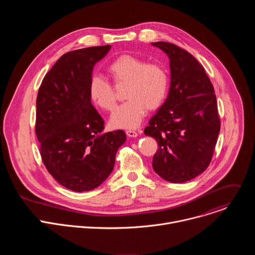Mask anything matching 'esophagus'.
Returning <instances> with one entry per match:
<instances>
[{
    "mask_svg": "<svg viewBox=\"0 0 255 255\" xmlns=\"http://www.w3.org/2000/svg\"><path fill=\"white\" fill-rule=\"evenodd\" d=\"M126 135L128 137H137L138 132L136 130H126Z\"/></svg>",
    "mask_w": 255,
    "mask_h": 255,
    "instance_id": "34e87169",
    "label": "esophagus"
}]
</instances>
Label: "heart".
I'll list each match as a JSON object with an SVG mask.
<instances>
[{
	"label": "heart",
	"instance_id": "obj_1",
	"mask_svg": "<svg viewBox=\"0 0 255 255\" xmlns=\"http://www.w3.org/2000/svg\"><path fill=\"white\" fill-rule=\"evenodd\" d=\"M107 70L116 84L127 85L124 92L127 101L111 115V126L136 128L146 113V108L154 110L163 103L168 90V77L160 64L122 55L109 64ZM89 93L92 101L103 110L112 111L115 108V92L104 78L94 76L90 81Z\"/></svg>",
	"mask_w": 255,
	"mask_h": 255
}]
</instances>
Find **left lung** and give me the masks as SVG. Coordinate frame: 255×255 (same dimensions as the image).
Returning a JSON list of instances; mask_svg holds the SVG:
<instances>
[{"label":"left lung","instance_id":"obj_1","mask_svg":"<svg viewBox=\"0 0 255 255\" xmlns=\"http://www.w3.org/2000/svg\"><path fill=\"white\" fill-rule=\"evenodd\" d=\"M169 58L168 96L144 134L156 139L154 171L169 183H186L205 171L220 132L217 100L203 65L188 51L154 42Z\"/></svg>","mask_w":255,"mask_h":255}]
</instances>
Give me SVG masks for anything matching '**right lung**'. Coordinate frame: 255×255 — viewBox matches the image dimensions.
<instances>
[{"label":"right lung","mask_w":255,"mask_h":255,"mask_svg":"<svg viewBox=\"0 0 255 255\" xmlns=\"http://www.w3.org/2000/svg\"><path fill=\"white\" fill-rule=\"evenodd\" d=\"M111 45L63 54L44 77L36 100L35 131L48 172L64 188L87 192L112 172L126 141L123 130L103 133L104 120L89 93L95 64Z\"/></svg>","instance_id":"right-lung-1"}]
</instances>
